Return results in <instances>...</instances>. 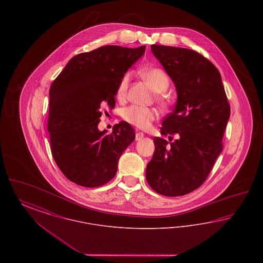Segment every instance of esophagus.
Listing matches in <instances>:
<instances>
[{
    "instance_id": "esophagus-1",
    "label": "esophagus",
    "mask_w": 263,
    "mask_h": 263,
    "mask_svg": "<svg viewBox=\"0 0 263 263\" xmlns=\"http://www.w3.org/2000/svg\"><path fill=\"white\" fill-rule=\"evenodd\" d=\"M144 137V133H142V132H137L136 133V137H135V139H136V141H140L142 138Z\"/></svg>"
}]
</instances>
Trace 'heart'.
Masks as SVG:
<instances>
[{"label": "heart", "instance_id": "1", "mask_svg": "<svg viewBox=\"0 0 263 263\" xmlns=\"http://www.w3.org/2000/svg\"><path fill=\"white\" fill-rule=\"evenodd\" d=\"M141 74L150 84L154 90L158 91L157 100L163 105H166L168 100L163 92H161L165 90L170 86V79L166 73L160 68H149L142 71ZM129 82L130 74H125L120 80L116 89V98L118 100H122L125 99ZM122 118L132 126H135L142 130H147L150 128L152 123L159 118V112L155 108L132 105L122 111Z\"/></svg>", "mask_w": 263, "mask_h": 263}]
</instances>
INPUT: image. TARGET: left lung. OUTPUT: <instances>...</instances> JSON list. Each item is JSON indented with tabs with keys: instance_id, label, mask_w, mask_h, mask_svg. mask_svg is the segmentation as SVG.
Listing matches in <instances>:
<instances>
[{
	"instance_id": "8db88e82",
	"label": "left lung",
	"mask_w": 263,
	"mask_h": 263,
	"mask_svg": "<svg viewBox=\"0 0 263 263\" xmlns=\"http://www.w3.org/2000/svg\"><path fill=\"white\" fill-rule=\"evenodd\" d=\"M151 49L177 91L175 110L163 120L161 134L179 138L171 146L154 138L146 179L159 194L182 196L200 187L223 150L231 107L218 69L200 53L157 44Z\"/></svg>"
}]
</instances>
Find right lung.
Returning <instances> with one entry per match:
<instances>
[{
    "label": "right lung",
    "mask_w": 263,
    "mask_h": 263,
    "mask_svg": "<svg viewBox=\"0 0 263 263\" xmlns=\"http://www.w3.org/2000/svg\"><path fill=\"white\" fill-rule=\"evenodd\" d=\"M145 46L117 45L74 56L51 85L47 129L55 163L69 180L99 187L116 175L118 160L135 140L129 123L98 129L100 107L114 108L117 86L127 70L145 53Z\"/></svg>",
    "instance_id": "right-lung-1"
}]
</instances>
